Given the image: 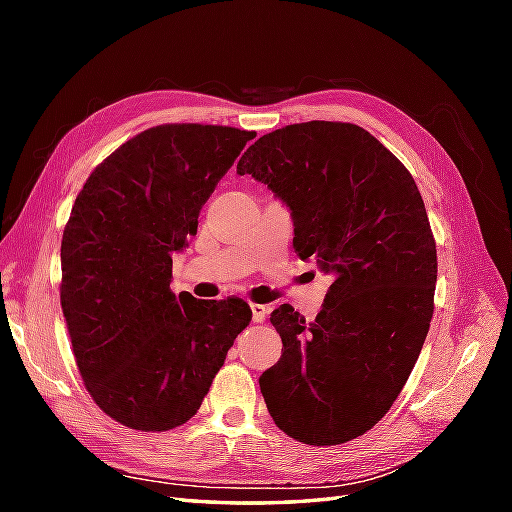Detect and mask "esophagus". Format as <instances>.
<instances>
[{
  "label": "esophagus",
  "mask_w": 512,
  "mask_h": 512,
  "mask_svg": "<svg viewBox=\"0 0 512 512\" xmlns=\"http://www.w3.org/2000/svg\"><path fill=\"white\" fill-rule=\"evenodd\" d=\"M250 310H253V321L255 323H264L270 308L264 306V303H250Z\"/></svg>",
  "instance_id": "obj_1"
}]
</instances>
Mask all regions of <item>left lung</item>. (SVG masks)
I'll return each instance as SVG.
<instances>
[{"mask_svg": "<svg viewBox=\"0 0 512 512\" xmlns=\"http://www.w3.org/2000/svg\"><path fill=\"white\" fill-rule=\"evenodd\" d=\"M284 200L295 253L332 277L306 323L273 310L281 358L259 378L286 436L332 447L363 436L394 405L433 317L436 239L407 167L363 127L310 121L275 129L237 162Z\"/></svg>", "mask_w": 512, "mask_h": 512, "instance_id": "1", "label": "left lung"}]
</instances>
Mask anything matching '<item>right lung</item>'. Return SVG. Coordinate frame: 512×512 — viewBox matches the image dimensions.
<instances>
[{
	"mask_svg": "<svg viewBox=\"0 0 512 512\" xmlns=\"http://www.w3.org/2000/svg\"><path fill=\"white\" fill-rule=\"evenodd\" d=\"M255 132L167 123L114 149L90 173L61 239V310L85 389L136 431L198 413L237 334L239 297L173 295V253L198 233L215 184Z\"/></svg>",
	"mask_w": 512,
	"mask_h": 512,
	"instance_id": "obj_1",
	"label": "right lung"
}]
</instances>
